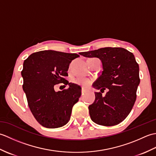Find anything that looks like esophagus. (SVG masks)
<instances>
[{
	"label": "esophagus",
	"mask_w": 156,
	"mask_h": 156,
	"mask_svg": "<svg viewBox=\"0 0 156 156\" xmlns=\"http://www.w3.org/2000/svg\"><path fill=\"white\" fill-rule=\"evenodd\" d=\"M86 92H87V90H86V89L84 88H82V94H84Z\"/></svg>",
	"instance_id": "1"
}]
</instances>
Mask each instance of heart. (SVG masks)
Returning <instances> with one entry per match:
<instances>
[{
    "label": "heart",
    "mask_w": 156,
    "mask_h": 156,
    "mask_svg": "<svg viewBox=\"0 0 156 156\" xmlns=\"http://www.w3.org/2000/svg\"><path fill=\"white\" fill-rule=\"evenodd\" d=\"M74 83L77 84H80L82 86H84V87H87L89 86L91 83V80L87 78H78L74 80Z\"/></svg>",
    "instance_id": "obj_1"
}]
</instances>
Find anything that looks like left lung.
I'll use <instances>...</instances> for the list:
<instances>
[{
	"label": "left lung",
	"instance_id": "obj_1",
	"mask_svg": "<svg viewBox=\"0 0 156 156\" xmlns=\"http://www.w3.org/2000/svg\"><path fill=\"white\" fill-rule=\"evenodd\" d=\"M80 54L101 59L103 71L93 87L102 92L109 89L105 97L101 92H95V101L88 107L92 121L103 126L118 125L130 113L136 101L140 79L134 55L124 48L111 47Z\"/></svg>",
	"mask_w": 156,
	"mask_h": 156
}]
</instances>
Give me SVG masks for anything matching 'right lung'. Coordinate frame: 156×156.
Wrapping results in <instances>:
<instances>
[{
	"label": "right lung",
	"mask_w": 156,
	"mask_h": 156,
	"mask_svg": "<svg viewBox=\"0 0 156 156\" xmlns=\"http://www.w3.org/2000/svg\"><path fill=\"white\" fill-rule=\"evenodd\" d=\"M78 54L45 50L31 54L23 63V89L29 107L39 124L46 128L65 125L72 109L81 96V87L65 77L71 62ZM63 83L69 88L55 92L54 86Z\"/></svg>",
	"instance_id": "obj_1"
}]
</instances>
